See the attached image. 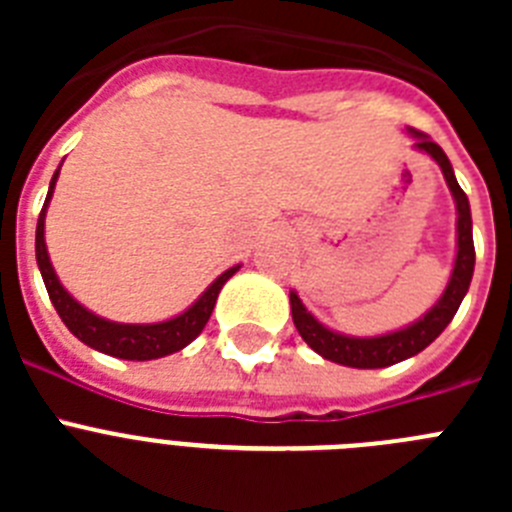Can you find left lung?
Returning <instances> with one entry per match:
<instances>
[{"instance_id":"1","label":"left lung","mask_w":512,"mask_h":512,"mask_svg":"<svg viewBox=\"0 0 512 512\" xmlns=\"http://www.w3.org/2000/svg\"><path fill=\"white\" fill-rule=\"evenodd\" d=\"M413 135L415 148L428 153V156L441 166L443 179H446V184H449L451 194H454L456 200V212H459V220H456V230H459V251H456L454 271H451V279L449 284H446V289H443L441 300H438L431 310L425 312L418 323L377 338H351L341 336V333H333V330H328L323 323H318V320L312 318L295 292H289L292 320H295V328L300 330L302 341H305L315 354H320L328 361H336V364L354 366V369H382V366H392L397 364V361H405L410 359V356L420 354V351H423L425 346H431V343L441 336L443 328L454 320L461 300L467 295L469 282H472L474 241L472 212H469L467 194H464V189L456 182L454 169H451L449 158L441 151V146L433 143L425 133H418V130H413Z\"/></svg>"}]
</instances>
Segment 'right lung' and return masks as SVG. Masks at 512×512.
Listing matches in <instances>:
<instances>
[{"label":"right lung","instance_id":"right-lung-1","mask_svg":"<svg viewBox=\"0 0 512 512\" xmlns=\"http://www.w3.org/2000/svg\"><path fill=\"white\" fill-rule=\"evenodd\" d=\"M58 171H61V166H58L56 174H53L51 189H48V197H45V205L38 217L35 256H38V266L40 274H43L45 289H48V297H51L53 307H56V312L61 315L63 323H66V328H69L81 343H87V346L97 348V351H102V354L107 356H117V359L151 361L174 354V351H182L187 343H192L194 338L202 333V328H205L207 320H210L212 307H215L220 289H223V284L238 271V266H233V269H228L225 274H220V277L207 287L205 295L194 302L189 310H184L182 315H176V318L164 320V323L125 325L99 318V315L89 312L87 307H81L79 302L61 287L56 271H53L51 266V259H48V251H45V207L51 202Z\"/></svg>","mask_w":512,"mask_h":512}]
</instances>
